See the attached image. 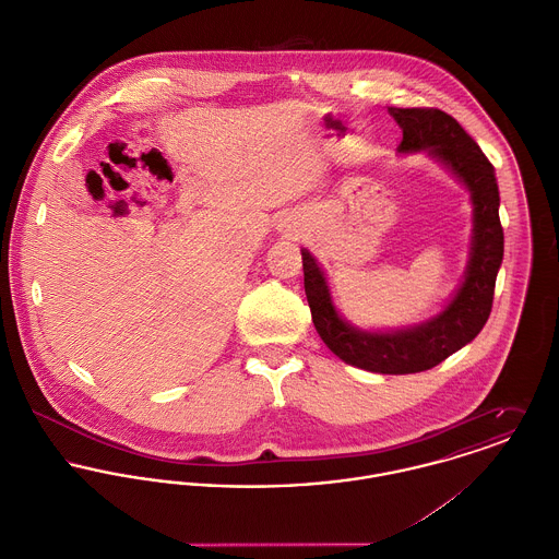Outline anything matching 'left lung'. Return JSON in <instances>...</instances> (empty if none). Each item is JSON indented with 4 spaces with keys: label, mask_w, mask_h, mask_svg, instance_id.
<instances>
[{
    "label": "left lung",
    "mask_w": 559,
    "mask_h": 559,
    "mask_svg": "<svg viewBox=\"0 0 559 559\" xmlns=\"http://www.w3.org/2000/svg\"><path fill=\"white\" fill-rule=\"evenodd\" d=\"M402 129L399 153L426 151L441 160L472 193L474 237L465 280L448 308L435 319L396 331H361L342 319L331 301L326 277L308 249L304 284L320 340L342 361L379 374L424 372L469 344L490 317L495 280L503 260L499 189L495 167L467 131L445 111L390 107Z\"/></svg>",
    "instance_id": "8db88e82"
}]
</instances>
